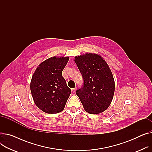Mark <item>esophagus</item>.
Here are the masks:
<instances>
[{
	"mask_svg": "<svg viewBox=\"0 0 152 152\" xmlns=\"http://www.w3.org/2000/svg\"><path fill=\"white\" fill-rule=\"evenodd\" d=\"M76 90H77V88H72V92H75L76 91Z\"/></svg>",
	"mask_w": 152,
	"mask_h": 152,
	"instance_id": "34e87169",
	"label": "esophagus"
}]
</instances>
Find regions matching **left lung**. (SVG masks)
I'll list each match as a JSON object with an SVG mask.
<instances>
[{
  "mask_svg": "<svg viewBox=\"0 0 152 152\" xmlns=\"http://www.w3.org/2000/svg\"><path fill=\"white\" fill-rule=\"evenodd\" d=\"M74 61L84 80L83 86L76 94L85 110L91 114L104 111L110 107L115 91L109 66L102 56L94 53L76 56Z\"/></svg>",
  "mask_w": 152,
  "mask_h": 152,
  "instance_id": "1",
  "label": "left lung"
}]
</instances>
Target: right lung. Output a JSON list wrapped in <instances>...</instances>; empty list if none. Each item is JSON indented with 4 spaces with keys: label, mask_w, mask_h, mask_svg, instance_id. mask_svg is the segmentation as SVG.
Masks as SVG:
<instances>
[{
    "label": "right lung",
    "mask_w": 152,
    "mask_h": 152,
    "mask_svg": "<svg viewBox=\"0 0 152 152\" xmlns=\"http://www.w3.org/2000/svg\"><path fill=\"white\" fill-rule=\"evenodd\" d=\"M69 56H53L42 61L36 69L30 82L31 96L43 112L56 114L62 111L71 93L62 77Z\"/></svg>",
    "instance_id": "1"
}]
</instances>
